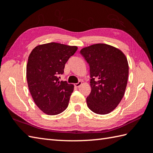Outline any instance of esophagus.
<instances>
[{
	"instance_id": "1",
	"label": "esophagus",
	"mask_w": 153,
	"mask_h": 153,
	"mask_svg": "<svg viewBox=\"0 0 153 153\" xmlns=\"http://www.w3.org/2000/svg\"><path fill=\"white\" fill-rule=\"evenodd\" d=\"M82 82H81V81H79L78 83H75L74 85H75V87H79L81 85H82Z\"/></svg>"
}]
</instances>
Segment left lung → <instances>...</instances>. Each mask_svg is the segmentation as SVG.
Here are the masks:
<instances>
[{
    "mask_svg": "<svg viewBox=\"0 0 153 153\" xmlns=\"http://www.w3.org/2000/svg\"><path fill=\"white\" fill-rule=\"evenodd\" d=\"M80 53L90 67L91 91L86 99L87 106L98 114H107L124 95L129 74L127 58L119 48L104 43L84 47Z\"/></svg>",
    "mask_w": 153,
    "mask_h": 153,
    "instance_id": "left-lung-1",
    "label": "left lung"
}]
</instances>
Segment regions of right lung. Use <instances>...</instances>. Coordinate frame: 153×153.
Segmentation results:
<instances>
[{"mask_svg": "<svg viewBox=\"0 0 153 153\" xmlns=\"http://www.w3.org/2000/svg\"><path fill=\"white\" fill-rule=\"evenodd\" d=\"M77 50L76 46L49 43L37 45L28 57V88L35 105L46 114H58L68 106L74 86L60 81L58 76Z\"/></svg>", "mask_w": 153, "mask_h": 153, "instance_id": "right-lung-1", "label": "right lung"}]
</instances>
